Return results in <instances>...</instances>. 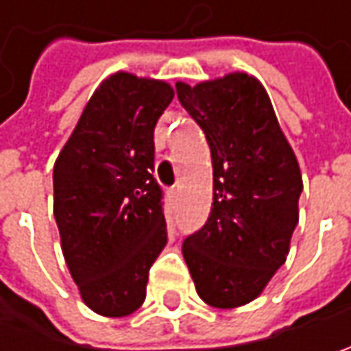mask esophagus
I'll return each mask as SVG.
<instances>
[{"label":"esophagus","instance_id":"obj_1","mask_svg":"<svg viewBox=\"0 0 351 351\" xmlns=\"http://www.w3.org/2000/svg\"><path fill=\"white\" fill-rule=\"evenodd\" d=\"M169 199H178V195H180V187H171L168 191Z\"/></svg>","mask_w":351,"mask_h":351}]
</instances>
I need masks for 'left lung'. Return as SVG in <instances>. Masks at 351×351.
Wrapping results in <instances>:
<instances>
[{"instance_id": "1", "label": "left lung", "mask_w": 351, "mask_h": 351, "mask_svg": "<svg viewBox=\"0 0 351 351\" xmlns=\"http://www.w3.org/2000/svg\"><path fill=\"white\" fill-rule=\"evenodd\" d=\"M178 99L203 128L213 160V209L183 240L199 297L215 308L254 301L289 254L303 178L262 84L244 72L187 86Z\"/></svg>"}]
</instances>
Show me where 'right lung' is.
Returning <instances> with one entry per match:
<instances>
[{"label": "right lung", "mask_w": 351, "mask_h": 351, "mask_svg": "<svg viewBox=\"0 0 351 351\" xmlns=\"http://www.w3.org/2000/svg\"><path fill=\"white\" fill-rule=\"evenodd\" d=\"M173 99L162 80L128 72L93 91L54 164V219L80 295L101 317L132 315L168 242L154 180V127Z\"/></svg>", "instance_id": "add662e5"}]
</instances>
